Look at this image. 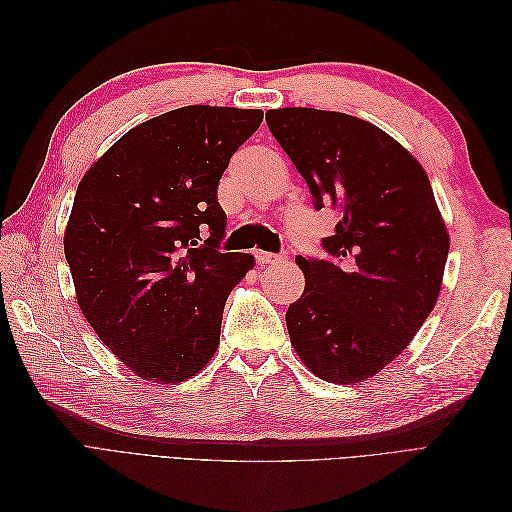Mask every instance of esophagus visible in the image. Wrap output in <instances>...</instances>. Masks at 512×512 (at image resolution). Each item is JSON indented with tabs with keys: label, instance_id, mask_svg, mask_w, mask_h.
Returning a JSON list of instances; mask_svg holds the SVG:
<instances>
[{
	"label": "esophagus",
	"instance_id": "obj_1",
	"mask_svg": "<svg viewBox=\"0 0 512 512\" xmlns=\"http://www.w3.org/2000/svg\"><path fill=\"white\" fill-rule=\"evenodd\" d=\"M256 262L260 267H267V265H275V262H282L284 256L282 254H271V252H256Z\"/></svg>",
	"mask_w": 512,
	"mask_h": 512
}]
</instances>
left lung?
<instances>
[{"mask_svg": "<svg viewBox=\"0 0 512 512\" xmlns=\"http://www.w3.org/2000/svg\"><path fill=\"white\" fill-rule=\"evenodd\" d=\"M312 192L339 213L324 258L297 256L305 290L290 342L327 382H361L401 354L440 294L448 232L423 166L374 123L316 108L267 111Z\"/></svg>", "mask_w": 512, "mask_h": 512, "instance_id": "8db88e82", "label": "left lung"}]
</instances>
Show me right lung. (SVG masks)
<instances>
[{
    "label": "right lung",
    "mask_w": 512,
    "mask_h": 512,
    "mask_svg": "<svg viewBox=\"0 0 512 512\" xmlns=\"http://www.w3.org/2000/svg\"><path fill=\"white\" fill-rule=\"evenodd\" d=\"M262 111L183 106L123 134L87 170L64 237L76 299L136 376L183 382L220 344L230 290L254 267L220 250L224 170Z\"/></svg>",
    "instance_id": "1"
}]
</instances>
